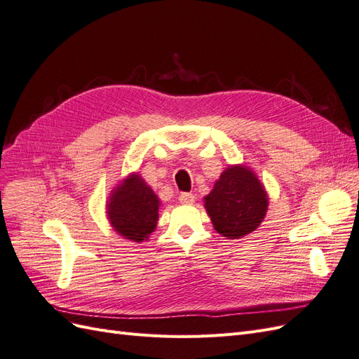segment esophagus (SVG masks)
I'll return each mask as SVG.
<instances>
[{
  "label": "esophagus",
  "mask_w": 359,
  "mask_h": 359,
  "mask_svg": "<svg viewBox=\"0 0 359 359\" xmlns=\"http://www.w3.org/2000/svg\"><path fill=\"white\" fill-rule=\"evenodd\" d=\"M178 199H180V202L184 203V205H191L196 198H194L193 193H181Z\"/></svg>",
  "instance_id": "obj_1"
}]
</instances>
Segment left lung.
<instances>
[{"label": "left lung", "mask_w": 359, "mask_h": 359, "mask_svg": "<svg viewBox=\"0 0 359 359\" xmlns=\"http://www.w3.org/2000/svg\"><path fill=\"white\" fill-rule=\"evenodd\" d=\"M205 208L214 229L227 240H238L256 231L268 210V196L255 172L235 165L226 168L205 196Z\"/></svg>", "instance_id": "8db88e82"}]
</instances>
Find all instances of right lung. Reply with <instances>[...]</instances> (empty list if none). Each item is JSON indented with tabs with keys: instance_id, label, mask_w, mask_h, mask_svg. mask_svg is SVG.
<instances>
[{
	"instance_id": "1",
	"label": "right lung",
	"mask_w": 359,
	"mask_h": 359,
	"mask_svg": "<svg viewBox=\"0 0 359 359\" xmlns=\"http://www.w3.org/2000/svg\"><path fill=\"white\" fill-rule=\"evenodd\" d=\"M160 199L137 173L128 175L112 190L107 217L114 229L126 240L142 243L156 229Z\"/></svg>"
}]
</instances>
